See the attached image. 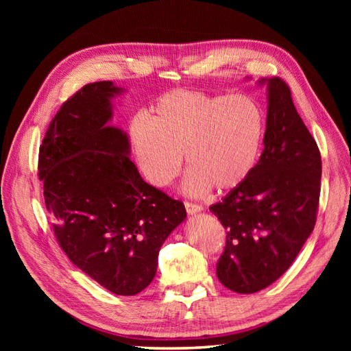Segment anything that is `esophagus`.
Here are the masks:
<instances>
[{
    "mask_svg": "<svg viewBox=\"0 0 351 351\" xmlns=\"http://www.w3.org/2000/svg\"><path fill=\"white\" fill-rule=\"evenodd\" d=\"M184 206H186L187 214H196V212L202 210V206H200V205L192 204V202H184Z\"/></svg>",
    "mask_w": 351,
    "mask_h": 351,
    "instance_id": "obj_1",
    "label": "esophagus"
}]
</instances>
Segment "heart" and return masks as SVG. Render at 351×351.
<instances>
[{"instance_id":"1","label":"heart","mask_w":351,"mask_h":351,"mask_svg":"<svg viewBox=\"0 0 351 351\" xmlns=\"http://www.w3.org/2000/svg\"><path fill=\"white\" fill-rule=\"evenodd\" d=\"M133 152L145 178L165 187L189 167L186 190L204 195L210 187L230 192L246 182L258 162L265 114L246 95L174 89L159 97L149 121L129 125Z\"/></svg>"}]
</instances>
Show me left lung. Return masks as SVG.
Instances as JSON below:
<instances>
[{
    "label": "left lung",
    "instance_id": "left-lung-1",
    "mask_svg": "<svg viewBox=\"0 0 351 351\" xmlns=\"http://www.w3.org/2000/svg\"><path fill=\"white\" fill-rule=\"evenodd\" d=\"M268 83L263 151L246 182L209 210L226 228L217 275L227 289L256 293L290 268L313 231L322 161L282 79Z\"/></svg>",
    "mask_w": 351,
    "mask_h": 351
}]
</instances>
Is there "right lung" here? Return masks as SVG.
I'll return each instance as SVG.
<instances>
[{"label": "right lung", "mask_w": 351, "mask_h": 351, "mask_svg": "<svg viewBox=\"0 0 351 351\" xmlns=\"http://www.w3.org/2000/svg\"><path fill=\"white\" fill-rule=\"evenodd\" d=\"M119 92L95 82L61 105L39 147L38 176L69 259L111 293L134 295L154 280L159 249L186 208L145 182L125 133L107 125Z\"/></svg>", "instance_id": "add662e5"}]
</instances>
